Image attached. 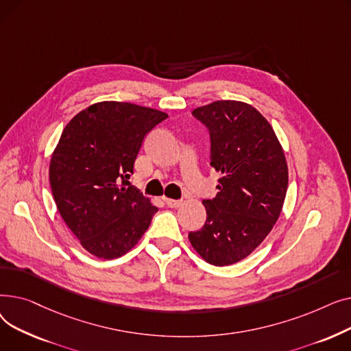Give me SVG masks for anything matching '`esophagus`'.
Instances as JSON below:
<instances>
[{
  "label": "esophagus",
  "mask_w": 351,
  "mask_h": 351,
  "mask_svg": "<svg viewBox=\"0 0 351 351\" xmlns=\"http://www.w3.org/2000/svg\"><path fill=\"white\" fill-rule=\"evenodd\" d=\"M165 202H166V205H168L169 208H180L182 206V204L183 202L182 200H176V199H165Z\"/></svg>",
  "instance_id": "obj_1"
}]
</instances>
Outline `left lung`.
<instances>
[{
    "label": "left lung",
    "mask_w": 351,
    "mask_h": 351,
    "mask_svg": "<svg viewBox=\"0 0 351 351\" xmlns=\"http://www.w3.org/2000/svg\"><path fill=\"white\" fill-rule=\"evenodd\" d=\"M210 132V165L220 173L206 222L189 241L202 259L229 266L247 257L280 216L289 169L269 121L242 101H215L192 110Z\"/></svg>",
    "instance_id": "obj_1"
}]
</instances>
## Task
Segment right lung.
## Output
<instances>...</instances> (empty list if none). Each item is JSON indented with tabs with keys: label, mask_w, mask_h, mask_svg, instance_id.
Segmentation results:
<instances>
[{
	"label": "right lung",
	"mask_w": 351,
	"mask_h": 351,
	"mask_svg": "<svg viewBox=\"0 0 351 351\" xmlns=\"http://www.w3.org/2000/svg\"><path fill=\"white\" fill-rule=\"evenodd\" d=\"M168 118L131 102L92 104L64 128L49 162L58 212L81 246L110 261L131 250L158 208L126 179L145 135Z\"/></svg>",
	"instance_id": "right-lung-1"
}]
</instances>
